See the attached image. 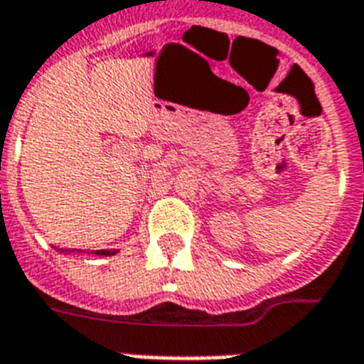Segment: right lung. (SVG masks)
<instances>
[{"mask_svg": "<svg viewBox=\"0 0 364 364\" xmlns=\"http://www.w3.org/2000/svg\"><path fill=\"white\" fill-rule=\"evenodd\" d=\"M59 251H61V253H76V250H59ZM78 253H82V251L78 250ZM114 253H117V250H97V251H94L92 255L111 257V255H114Z\"/></svg>", "mask_w": 364, "mask_h": 364, "instance_id": "add662e5", "label": "right lung"}]
</instances>
